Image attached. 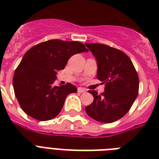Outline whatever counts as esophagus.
I'll return each instance as SVG.
<instances>
[{
    "label": "esophagus",
    "mask_w": 159,
    "mask_h": 159,
    "mask_svg": "<svg viewBox=\"0 0 159 159\" xmlns=\"http://www.w3.org/2000/svg\"><path fill=\"white\" fill-rule=\"evenodd\" d=\"M78 92L79 93H84V92H86V89H85L80 87V88H78Z\"/></svg>",
    "instance_id": "1"
}]
</instances>
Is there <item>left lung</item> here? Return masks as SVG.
<instances>
[{"mask_svg":"<svg viewBox=\"0 0 159 159\" xmlns=\"http://www.w3.org/2000/svg\"><path fill=\"white\" fill-rule=\"evenodd\" d=\"M96 58L97 78L104 84V92L93 94V103L85 107L89 116L102 123H113L129 112L139 94V80L130 58L116 48L98 43H86Z\"/></svg>","mask_w":159,"mask_h":159,"instance_id":"left-lung-1","label":"left lung"}]
</instances>
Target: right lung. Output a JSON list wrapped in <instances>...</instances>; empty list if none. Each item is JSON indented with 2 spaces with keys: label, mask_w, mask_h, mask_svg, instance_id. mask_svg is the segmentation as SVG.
Listing matches in <instances>:
<instances>
[{
  "label": "right lung",
  "mask_w": 159,
  "mask_h": 159,
  "mask_svg": "<svg viewBox=\"0 0 159 159\" xmlns=\"http://www.w3.org/2000/svg\"><path fill=\"white\" fill-rule=\"evenodd\" d=\"M86 51L83 43L56 39L35 45L25 54L15 71L13 87L27 115L46 121L60 114L66 97L77 88L70 83L54 86L55 75L65 69L71 56Z\"/></svg>",
  "instance_id": "1"
}]
</instances>
